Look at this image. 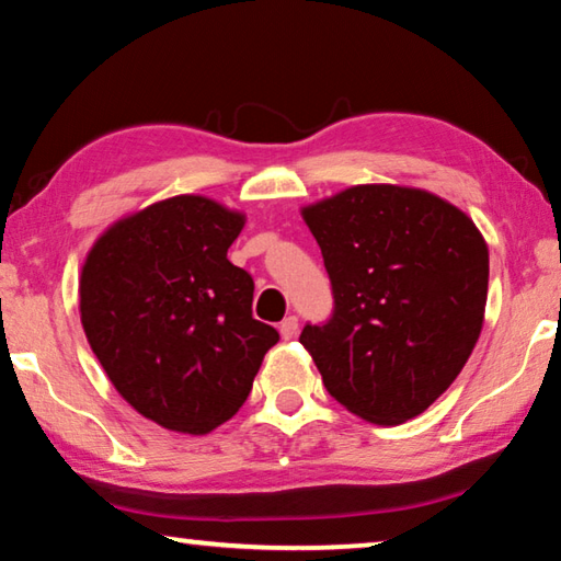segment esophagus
<instances>
[{
    "mask_svg": "<svg viewBox=\"0 0 561 561\" xmlns=\"http://www.w3.org/2000/svg\"><path fill=\"white\" fill-rule=\"evenodd\" d=\"M297 331H299V319L297 317H287L279 324L282 339H294V336H297Z\"/></svg>",
    "mask_w": 561,
    "mask_h": 561,
    "instance_id": "34e87169",
    "label": "esophagus"
}]
</instances>
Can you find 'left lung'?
<instances>
[{
	"mask_svg": "<svg viewBox=\"0 0 561 561\" xmlns=\"http://www.w3.org/2000/svg\"><path fill=\"white\" fill-rule=\"evenodd\" d=\"M334 317L304 327L327 391L358 417L398 425L448 391L478 344L488 242L468 215L421 187L368 183L304 205Z\"/></svg>",
	"mask_w": 561,
	"mask_h": 561,
	"instance_id": "8db88e82",
	"label": "left lung"
}]
</instances>
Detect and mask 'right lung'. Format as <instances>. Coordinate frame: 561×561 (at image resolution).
I'll return each instance as SVG.
<instances>
[{"label":"right lung","instance_id":"add662e5","mask_svg":"<svg viewBox=\"0 0 561 561\" xmlns=\"http://www.w3.org/2000/svg\"><path fill=\"white\" fill-rule=\"evenodd\" d=\"M244 220L213 197H165L108 225L83 260V334L123 401L165 431L230 421L279 341L227 260Z\"/></svg>","mask_w":561,"mask_h":561}]
</instances>
